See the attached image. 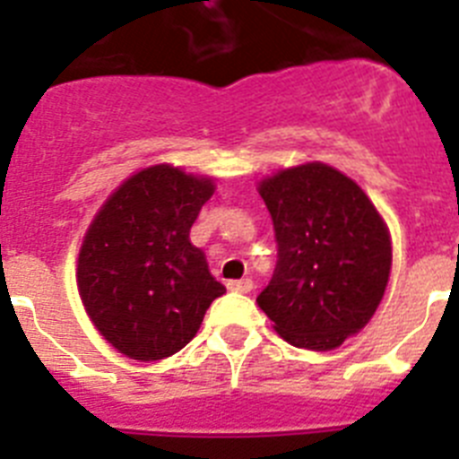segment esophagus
Returning a JSON list of instances; mask_svg holds the SVG:
<instances>
[{"label":"esophagus","instance_id":"1","mask_svg":"<svg viewBox=\"0 0 459 459\" xmlns=\"http://www.w3.org/2000/svg\"><path fill=\"white\" fill-rule=\"evenodd\" d=\"M227 290L238 291V294H250V291H253V280L250 278L230 280V282H227Z\"/></svg>","mask_w":459,"mask_h":459}]
</instances>
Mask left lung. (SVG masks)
I'll list each match as a JSON object with an SVG mask.
<instances>
[{
	"label": "left lung",
	"mask_w": 459,
	"mask_h": 459,
	"mask_svg": "<svg viewBox=\"0 0 459 459\" xmlns=\"http://www.w3.org/2000/svg\"><path fill=\"white\" fill-rule=\"evenodd\" d=\"M278 262L259 307L294 347L335 350L370 322L391 273V237L368 195L324 163L259 184Z\"/></svg>",
	"instance_id": "obj_1"
}]
</instances>
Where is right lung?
Wrapping results in <instances>:
<instances>
[{
	"label": "right lung",
	"instance_id": "1",
	"mask_svg": "<svg viewBox=\"0 0 459 459\" xmlns=\"http://www.w3.org/2000/svg\"><path fill=\"white\" fill-rule=\"evenodd\" d=\"M213 195L209 177L153 165L126 179L89 225L78 290L89 319L117 351L160 360L195 338L225 287L190 243V227Z\"/></svg>",
	"mask_w": 459,
	"mask_h": 459
}]
</instances>
